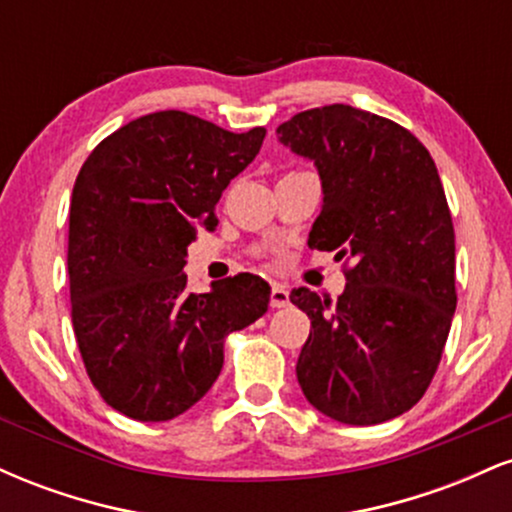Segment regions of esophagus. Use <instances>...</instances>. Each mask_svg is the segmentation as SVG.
<instances>
[{"mask_svg": "<svg viewBox=\"0 0 512 512\" xmlns=\"http://www.w3.org/2000/svg\"><path fill=\"white\" fill-rule=\"evenodd\" d=\"M269 305H272V308H286V305H289V291L281 284H274L272 293H269Z\"/></svg>", "mask_w": 512, "mask_h": 512, "instance_id": "esophagus-1", "label": "esophagus"}]
</instances>
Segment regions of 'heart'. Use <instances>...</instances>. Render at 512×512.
<instances>
[{
  "mask_svg": "<svg viewBox=\"0 0 512 512\" xmlns=\"http://www.w3.org/2000/svg\"><path fill=\"white\" fill-rule=\"evenodd\" d=\"M252 255H257V257L264 255V248H252Z\"/></svg>",
  "mask_w": 512,
  "mask_h": 512,
  "instance_id": "b5f03b06",
  "label": "heart"
}]
</instances>
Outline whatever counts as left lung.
<instances>
[{
    "mask_svg": "<svg viewBox=\"0 0 512 512\" xmlns=\"http://www.w3.org/2000/svg\"><path fill=\"white\" fill-rule=\"evenodd\" d=\"M276 134L320 170L308 245L344 260L346 276L337 301L291 291L310 317L298 383L339 424H383L424 397L455 315V228L436 163L409 129L342 103Z\"/></svg>",
    "mask_w": 512,
    "mask_h": 512,
    "instance_id": "1",
    "label": "left lung"
}]
</instances>
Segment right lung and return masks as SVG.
Listing matches in <instances>:
<instances>
[{
    "instance_id": "right-lung-1",
    "label": "right lung",
    "mask_w": 512,
    "mask_h": 512,
    "mask_svg": "<svg viewBox=\"0 0 512 512\" xmlns=\"http://www.w3.org/2000/svg\"><path fill=\"white\" fill-rule=\"evenodd\" d=\"M264 127L228 132L182 110L132 120L76 175L69 296L81 361L110 407L168 421L219 378L223 339L267 313L269 284L240 272L190 293L187 245L214 231L216 202L260 151Z\"/></svg>"
}]
</instances>
